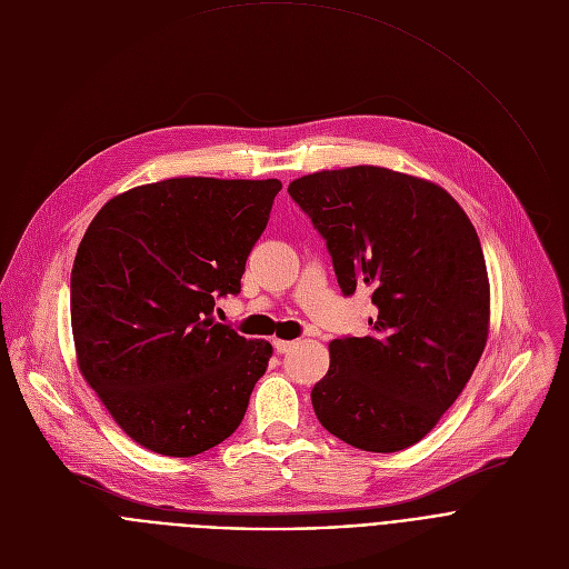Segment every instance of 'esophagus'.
Masks as SVG:
<instances>
[{
	"label": "esophagus",
	"instance_id": "1",
	"mask_svg": "<svg viewBox=\"0 0 569 569\" xmlns=\"http://www.w3.org/2000/svg\"><path fill=\"white\" fill-rule=\"evenodd\" d=\"M293 346H296L293 341H282V339H273V348H276V352H280V355L289 352V350H291Z\"/></svg>",
	"mask_w": 569,
	"mask_h": 569
}]
</instances>
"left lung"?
<instances>
[{
    "label": "left lung",
    "instance_id": "left-lung-1",
    "mask_svg": "<svg viewBox=\"0 0 569 569\" xmlns=\"http://www.w3.org/2000/svg\"><path fill=\"white\" fill-rule=\"evenodd\" d=\"M287 192L323 234L341 291L368 287L377 307L370 337L330 343L313 411L352 448L405 450L455 405L486 348L477 230L443 187L385 167L317 171Z\"/></svg>",
    "mask_w": 569,
    "mask_h": 569
}]
</instances>
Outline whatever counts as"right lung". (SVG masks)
<instances>
[{"instance_id":"add662e5","label":"right lung","mask_w":569,"mask_h":569,"mask_svg":"<svg viewBox=\"0 0 569 569\" xmlns=\"http://www.w3.org/2000/svg\"><path fill=\"white\" fill-rule=\"evenodd\" d=\"M282 182L169 178L110 199L72 269L79 370L142 448L194 457L243 420L273 348L212 317L239 293Z\"/></svg>"}]
</instances>
